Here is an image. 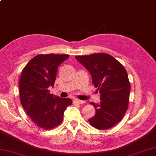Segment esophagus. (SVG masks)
<instances>
[{
    "instance_id": "1",
    "label": "esophagus",
    "mask_w": 156,
    "mask_h": 156,
    "mask_svg": "<svg viewBox=\"0 0 156 156\" xmlns=\"http://www.w3.org/2000/svg\"><path fill=\"white\" fill-rule=\"evenodd\" d=\"M74 103H77V104H84L85 103V101H81V100H79V99H74Z\"/></svg>"
}]
</instances>
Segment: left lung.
Instances as JSON below:
<instances>
[{"instance_id":"1","label":"left lung","mask_w":156,"mask_h":156,"mask_svg":"<svg viewBox=\"0 0 156 156\" xmlns=\"http://www.w3.org/2000/svg\"><path fill=\"white\" fill-rule=\"evenodd\" d=\"M75 58L90 73L92 83L101 94L100 103L90 102L96 110L94 117L88 119L90 125L102 130L114 127L128 108L131 85L125 68L106 53Z\"/></svg>"}]
</instances>
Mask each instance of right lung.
<instances>
[{
    "label": "right lung",
    "instance_id": "obj_1",
    "mask_svg": "<svg viewBox=\"0 0 156 156\" xmlns=\"http://www.w3.org/2000/svg\"><path fill=\"white\" fill-rule=\"evenodd\" d=\"M68 54H39L23 69L19 80L20 101L28 116L37 127L51 129L59 125L64 112L72 104L68 98L49 93L54 86L58 68L69 58Z\"/></svg>",
    "mask_w": 156,
    "mask_h": 156
}]
</instances>
